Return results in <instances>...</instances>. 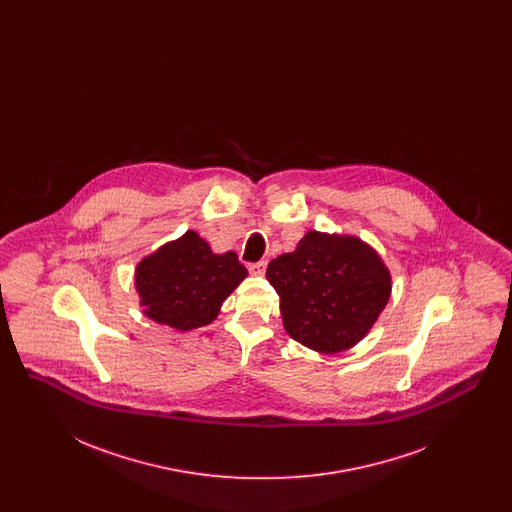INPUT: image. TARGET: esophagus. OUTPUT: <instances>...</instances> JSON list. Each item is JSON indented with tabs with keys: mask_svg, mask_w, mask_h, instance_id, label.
<instances>
[{
	"mask_svg": "<svg viewBox=\"0 0 512 512\" xmlns=\"http://www.w3.org/2000/svg\"><path fill=\"white\" fill-rule=\"evenodd\" d=\"M249 272L255 276H263L267 270V261H257V263H249Z\"/></svg>",
	"mask_w": 512,
	"mask_h": 512,
	"instance_id": "1",
	"label": "esophagus"
}]
</instances>
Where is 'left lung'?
<instances>
[{
    "label": "left lung",
    "mask_w": 512,
    "mask_h": 512,
    "mask_svg": "<svg viewBox=\"0 0 512 512\" xmlns=\"http://www.w3.org/2000/svg\"><path fill=\"white\" fill-rule=\"evenodd\" d=\"M267 280L280 295L286 332L326 355L363 340L391 292L390 270L370 245L315 230L268 263Z\"/></svg>",
    "instance_id": "left-lung-1"
}]
</instances>
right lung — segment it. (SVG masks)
<instances>
[{"instance_id":"obj_1","label":"right lung","mask_w":512,"mask_h":512,"mask_svg":"<svg viewBox=\"0 0 512 512\" xmlns=\"http://www.w3.org/2000/svg\"><path fill=\"white\" fill-rule=\"evenodd\" d=\"M247 276L234 251L217 255L194 230L159 247L136 268L144 315L176 330L213 322L222 301Z\"/></svg>"}]
</instances>
